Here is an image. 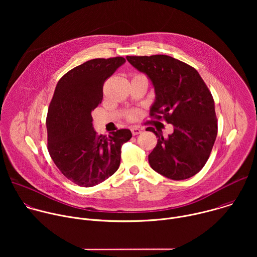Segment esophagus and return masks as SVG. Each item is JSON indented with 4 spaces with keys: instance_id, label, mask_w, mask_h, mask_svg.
<instances>
[{
    "instance_id": "obj_1",
    "label": "esophagus",
    "mask_w": 257,
    "mask_h": 257,
    "mask_svg": "<svg viewBox=\"0 0 257 257\" xmlns=\"http://www.w3.org/2000/svg\"><path fill=\"white\" fill-rule=\"evenodd\" d=\"M131 132H132L133 135H137V134L142 132V129H140L139 127H132L131 128Z\"/></svg>"
}]
</instances>
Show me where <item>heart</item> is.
Wrapping results in <instances>:
<instances>
[{"mask_svg":"<svg viewBox=\"0 0 257 257\" xmlns=\"http://www.w3.org/2000/svg\"><path fill=\"white\" fill-rule=\"evenodd\" d=\"M136 76H138V75H136ZM136 117H137V112H132V113L129 114L130 119H135Z\"/></svg>","mask_w":257,"mask_h":257,"instance_id":"heart-1","label":"heart"}]
</instances>
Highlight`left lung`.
I'll return each instance as SVG.
<instances>
[{
  "label": "left lung",
  "instance_id": "8db88e82",
  "mask_svg": "<svg viewBox=\"0 0 257 257\" xmlns=\"http://www.w3.org/2000/svg\"><path fill=\"white\" fill-rule=\"evenodd\" d=\"M126 59L148 76L155 88L151 116L163 117L174 128L172 134L164 137L162 131L158 133L149 127L159 137L149 155L151 167L172 180L194 176L207 162L217 134L210 91L193 67L173 57L127 56Z\"/></svg>",
  "mask_w": 257,
  "mask_h": 257
}]
</instances>
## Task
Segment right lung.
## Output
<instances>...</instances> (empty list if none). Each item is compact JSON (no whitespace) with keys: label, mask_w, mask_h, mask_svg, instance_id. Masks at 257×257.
<instances>
[{"label":"right lung","mask_w":257,"mask_h":257,"mask_svg":"<svg viewBox=\"0 0 257 257\" xmlns=\"http://www.w3.org/2000/svg\"><path fill=\"white\" fill-rule=\"evenodd\" d=\"M122 57L89 60L59 80L47 117L48 149L62 174L81 187H92L111 177L120 166L121 146L129 129L97 135L93 109L101 102L106 78L121 67Z\"/></svg>","instance_id":"add662e5"}]
</instances>
